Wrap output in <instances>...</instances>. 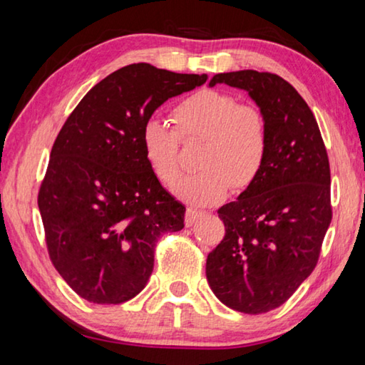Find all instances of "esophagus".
<instances>
[{
  "instance_id": "34e87169",
  "label": "esophagus",
  "mask_w": 365,
  "mask_h": 365,
  "mask_svg": "<svg viewBox=\"0 0 365 365\" xmlns=\"http://www.w3.org/2000/svg\"><path fill=\"white\" fill-rule=\"evenodd\" d=\"M200 215H201L200 211H196V209H193V207H188L187 214H185V225L191 227L197 219H200Z\"/></svg>"
}]
</instances>
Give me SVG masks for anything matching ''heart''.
Segmentation results:
<instances>
[{"label": "heart", "instance_id": "heart-1", "mask_svg": "<svg viewBox=\"0 0 365 365\" xmlns=\"http://www.w3.org/2000/svg\"><path fill=\"white\" fill-rule=\"evenodd\" d=\"M174 117L185 140H202L196 164L200 170L178 180L172 191L193 206H207L227 191H242L256 180L267 156V123L262 110L238 104L232 95L201 90L183 100ZM145 158L160 182L180 175V138L168 122L150 117L141 128Z\"/></svg>", "mask_w": 365, "mask_h": 365}]
</instances>
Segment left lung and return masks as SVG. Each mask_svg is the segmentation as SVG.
<instances>
[{"label": "left lung", "mask_w": 365, "mask_h": 365, "mask_svg": "<svg viewBox=\"0 0 365 365\" xmlns=\"http://www.w3.org/2000/svg\"><path fill=\"white\" fill-rule=\"evenodd\" d=\"M245 90L267 123V156L237 200L219 209L225 237L206 277L225 306L262 314L282 306L314 270L331 222L330 165L307 103L269 72L215 73L209 86Z\"/></svg>", "instance_id": "left-lung-1"}]
</instances>
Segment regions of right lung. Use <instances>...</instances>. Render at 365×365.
I'll return each instance as SVG.
<instances>
[{
  "label": "right lung",
  "instance_id": "add662e5",
  "mask_svg": "<svg viewBox=\"0 0 365 365\" xmlns=\"http://www.w3.org/2000/svg\"><path fill=\"white\" fill-rule=\"evenodd\" d=\"M206 80L146 63L125 66L96 83L61 128L38 209L49 257L83 299L135 298L150 280L158 238L183 228L185 206L151 170L141 128L169 98Z\"/></svg>",
  "mask_w": 365,
  "mask_h": 365
}]
</instances>
